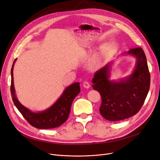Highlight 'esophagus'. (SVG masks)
<instances>
[{
  "label": "esophagus",
  "mask_w": 160,
  "mask_h": 160,
  "mask_svg": "<svg viewBox=\"0 0 160 160\" xmlns=\"http://www.w3.org/2000/svg\"><path fill=\"white\" fill-rule=\"evenodd\" d=\"M83 86L85 88H86V89H88V88H90V84H89V82H85L84 83H83Z\"/></svg>",
  "instance_id": "obj_1"
}]
</instances>
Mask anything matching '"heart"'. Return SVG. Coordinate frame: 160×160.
<instances>
[{
    "label": "heart",
    "instance_id": "b5f03b06",
    "mask_svg": "<svg viewBox=\"0 0 160 160\" xmlns=\"http://www.w3.org/2000/svg\"><path fill=\"white\" fill-rule=\"evenodd\" d=\"M100 61V56L97 55L91 59V64L93 67H97L99 65Z\"/></svg>",
    "mask_w": 160,
    "mask_h": 160
}]
</instances>
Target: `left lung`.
<instances>
[{"instance_id": "obj_1", "label": "left lung", "mask_w": 160, "mask_h": 160, "mask_svg": "<svg viewBox=\"0 0 160 160\" xmlns=\"http://www.w3.org/2000/svg\"><path fill=\"white\" fill-rule=\"evenodd\" d=\"M136 59L132 73L118 80H111L113 61L97 71L92 79L93 88L102 98L100 113L106 120L121 121L136 115L143 104L150 88V76L145 54L141 48L121 54Z\"/></svg>"}]
</instances>
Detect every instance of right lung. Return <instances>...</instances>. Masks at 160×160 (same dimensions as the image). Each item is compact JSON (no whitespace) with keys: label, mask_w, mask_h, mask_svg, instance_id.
<instances>
[{"label":"right lung","mask_w":160,"mask_h":160,"mask_svg":"<svg viewBox=\"0 0 160 160\" xmlns=\"http://www.w3.org/2000/svg\"><path fill=\"white\" fill-rule=\"evenodd\" d=\"M13 62L11 69V94L13 102L22 116L32 126L39 129H50L60 127L68 119L71 104L74 98L80 92V83L75 82L65 88L61 96L46 110L33 112L24 106L17 97L13 84Z\"/></svg>","instance_id":"obj_1"}]
</instances>
